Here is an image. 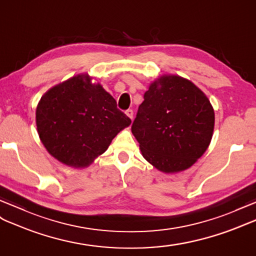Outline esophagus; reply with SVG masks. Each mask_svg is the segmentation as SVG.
Wrapping results in <instances>:
<instances>
[{"instance_id": "34e87169", "label": "esophagus", "mask_w": 256, "mask_h": 256, "mask_svg": "<svg viewBox=\"0 0 256 256\" xmlns=\"http://www.w3.org/2000/svg\"><path fill=\"white\" fill-rule=\"evenodd\" d=\"M126 115L130 118V120H132V118H134V110H127Z\"/></svg>"}]
</instances>
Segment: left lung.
<instances>
[{
	"label": "left lung",
	"instance_id": "left-lung-1",
	"mask_svg": "<svg viewBox=\"0 0 256 256\" xmlns=\"http://www.w3.org/2000/svg\"><path fill=\"white\" fill-rule=\"evenodd\" d=\"M132 126L142 156L160 172L188 170L206 151L215 113L192 81L163 74L150 84Z\"/></svg>",
	"mask_w": 256,
	"mask_h": 256
}]
</instances>
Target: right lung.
Segmentation results:
<instances>
[{"instance_id":"add662e5","label":"right lung","mask_w":256,"mask_h":256,"mask_svg":"<svg viewBox=\"0 0 256 256\" xmlns=\"http://www.w3.org/2000/svg\"><path fill=\"white\" fill-rule=\"evenodd\" d=\"M39 138L60 163L84 168L110 146L132 120L103 86L79 74L52 86L36 110Z\"/></svg>"}]
</instances>
